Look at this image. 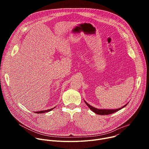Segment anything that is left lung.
<instances>
[{"label":"left lung","instance_id":"left-lung-1","mask_svg":"<svg viewBox=\"0 0 149 149\" xmlns=\"http://www.w3.org/2000/svg\"><path fill=\"white\" fill-rule=\"evenodd\" d=\"M85 101V102H86V105L90 108V109H91L93 112H94L95 113H96L97 114H98V115H109V114H113V113H116V111L122 109L123 107H125V106L127 105V104L125 105H124L123 107H122L121 108H119L118 109H116V110H100V109H97L96 108H94V107H92L91 105L88 104L86 101Z\"/></svg>","mask_w":149,"mask_h":149}]
</instances>
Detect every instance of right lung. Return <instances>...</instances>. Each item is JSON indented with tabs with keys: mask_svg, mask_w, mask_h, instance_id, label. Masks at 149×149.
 Returning a JSON list of instances; mask_svg holds the SVG:
<instances>
[{
	"mask_svg": "<svg viewBox=\"0 0 149 149\" xmlns=\"http://www.w3.org/2000/svg\"><path fill=\"white\" fill-rule=\"evenodd\" d=\"M55 108V107H54ZM54 108L53 109H49V110H44V111H37V112H35L36 113H38V114H39V113H47V112H49L50 111H51L52 109H54Z\"/></svg>",
	"mask_w": 149,
	"mask_h": 149,
	"instance_id": "1",
	"label": "right lung"
}]
</instances>
